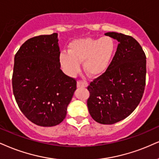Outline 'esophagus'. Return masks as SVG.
<instances>
[{
    "label": "esophagus",
    "mask_w": 159,
    "mask_h": 159,
    "mask_svg": "<svg viewBox=\"0 0 159 159\" xmlns=\"http://www.w3.org/2000/svg\"><path fill=\"white\" fill-rule=\"evenodd\" d=\"M76 86L77 88H86L88 86V83L85 81H83V80H79L76 83Z\"/></svg>",
    "instance_id": "1"
}]
</instances>
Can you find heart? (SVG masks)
Instances as JSON below:
<instances>
[{"label":"heart","mask_w":159,"mask_h":159,"mask_svg":"<svg viewBox=\"0 0 159 159\" xmlns=\"http://www.w3.org/2000/svg\"><path fill=\"white\" fill-rule=\"evenodd\" d=\"M115 49L114 40L108 36L76 39L68 45L67 53L60 54V62L70 75L79 71L80 63L83 62L84 70L89 76L96 77L108 68Z\"/></svg>","instance_id":"heart-1"}]
</instances>
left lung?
<instances>
[{
  "label": "left lung",
  "mask_w": 159,
  "mask_h": 159,
  "mask_svg": "<svg viewBox=\"0 0 159 159\" xmlns=\"http://www.w3.org/2000/svg\"><path fill=\"white\" fill-rule=\"evenodd\" d=\"M105 34L119 44L106 71L88 86L87 105L97 122L112 125L130 116L142 99L146 82V56L131 36L117 32Z\"/></svg>",
  "instance_id": "1"
}]
</instances>
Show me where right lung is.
<instances>
[{"instance_id": "right-lung-1", "label": "right lung", "mask_w": 159, "mask_h": 159, "mask_svg": "<svg viewBox=\"0 0 159 159\" xmlns=\"http://www.w3.org/2000/svg\"><path fill=\"white\" fill-rule=\"evenodd\" d=\"M57 34L29 39L15 56L12 89L20 110L34 124L61 123L76 89V81L60 69Z\"/></svg>"}]
</instances>
